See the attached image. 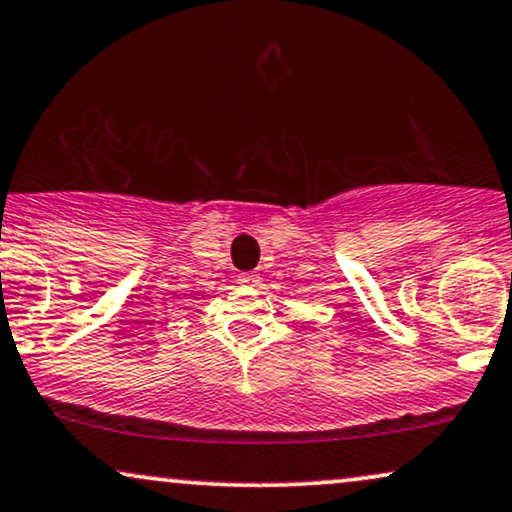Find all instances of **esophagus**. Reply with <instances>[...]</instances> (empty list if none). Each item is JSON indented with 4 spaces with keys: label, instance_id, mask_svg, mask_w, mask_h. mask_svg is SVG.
<instances>
[{
    "label": "esophagus",
    "instance_id": "obj_1",
    "mask_svg": "<svg viewBox=\"0 0 512 512\" xmlns=\"http://www.w3.org/2000/svg\"><path fill=\"white\" fill-rule=\"evenodd\" d=\"M238 283H241V286H248V288L257 286V283H260V274H255V271H245V274L238 276Z\"/></svg>",
    "mask_w": 512,
    "mask_h": 512
}]
</instances>
